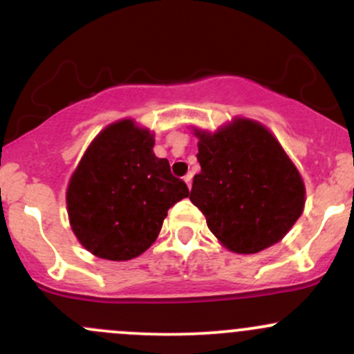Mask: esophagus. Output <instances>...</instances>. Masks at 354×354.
<instances>
[{
	"instance_id": "34e87169",
	"label": "esophagus",
	"mask_w": 354,
	"mask_h": 354,
	"mask_svg": "<svg viewBox=\"0 0 354 354\" xmlns=\"http://www.w3.org/2000/svg\"><path fill=\"white\" fill-rule=\"evenodd\" d=\"M184 180H185V184L189 185V189H191V187H192V174H191V172L185 174V176H184Z\"/></svg>"
}]
</instances>
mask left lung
<instances>
[{
	"instance_id": "1",
	"label": "left lung",
	"mask_w": 354,
	"mask_h": 354,
	"mask_svg": "<svg viewBox=\"0 0 354 354\" xmlns=\"http://www.w3.org/2000/svg\"><path fill=\"white\" fill-rule=\"evenodd\" d=\"M196 135L201 172L189 199L206 216L211 233L243 254L280 241L306 203L302 178L280 143L250 120Z\"/></svg>"
}]
</instances>
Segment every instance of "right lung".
<instances>
[{
    "mask_svg": "<svg viewBox=\"0 0 354 354\" xmlns=\"http://www.w3.org/2000/svg\"><path fill=\"white\" fill-rule=\"evenodd\" d=\"M153 136L131 120L96 136L67 189V212L81 245L100 258L131 260L150 248L167 211L189 196L167 158L153 153Z\"/></svg>",
    "mask_w": 354,
    "mask_h": 354,
    "instance_id": "1",
    "label": "right lung"
}]
</instances>
